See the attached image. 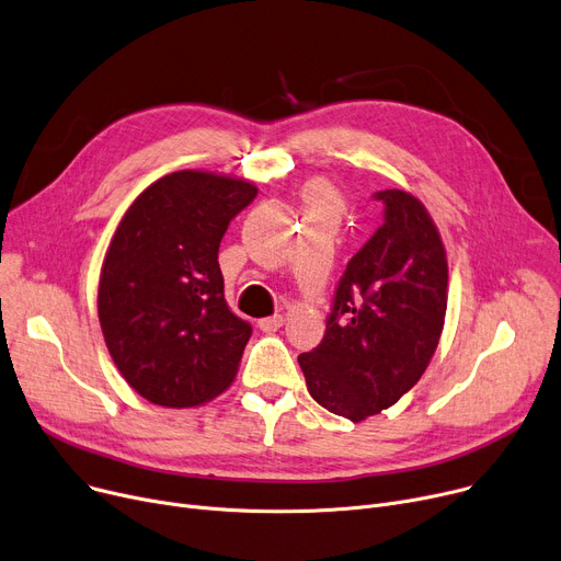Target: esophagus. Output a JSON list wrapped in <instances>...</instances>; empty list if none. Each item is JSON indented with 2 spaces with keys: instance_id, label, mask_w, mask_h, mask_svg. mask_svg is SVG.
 I'll return each instance as SVG.
<instances>
[{
  "instance_id": "1",
  "label": "esophagus",
  "mask_w": 561,
  "mask_h": 561,
  "mask_svg": "<svg viewBox=\"0 0 561 561\" xmlns=\"http://www.w3.org/2000/svg\"><path fill=\"white\" fill-rule=\"evenodd\" d=\"M256 324H259V329H261V331H268V333H271V331H277V329L284 324V318H282V316L261 318Z\"/></svg>"
}]
</instances>
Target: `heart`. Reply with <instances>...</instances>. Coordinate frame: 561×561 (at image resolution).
Returning a JSON list of instances; mask_svg holds the SVG:
<instances>
[{"mask_svg":"<svg viewBox=\"0 0 561 561\" xmlns=\"http://www.w3.org/2000/svg\"><path fill=\"white\" fill-rule=\"evenodd\" d=\"M305 205L307 209H329V211H339L341 209V198L335 194L333 186L322 180V178H313L305 184Z\"/></svg>","mask_w":561,"mask_h":561,"instance_id":"b5f03b06","label":"heart"}]
</instances>
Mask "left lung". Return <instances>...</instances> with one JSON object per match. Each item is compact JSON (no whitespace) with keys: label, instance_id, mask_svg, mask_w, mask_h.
<instances>
[{"label":"left lung","instance_id":"obj_1","mask_svg":"<svg viewBox=\"0 0 561 561\" xmlns=\"http://www.w3.org/2000/svg\"><path fill=\"white\" fill-rule=\"evenodd\" d=\"M383 226L352 256L322 343L297 356L311 397L363 422L397 403L428 367L444 329L449 266L422 201L375 194Z\"/></svg>","mask_w":561,"mask_h":561}]
</instances>
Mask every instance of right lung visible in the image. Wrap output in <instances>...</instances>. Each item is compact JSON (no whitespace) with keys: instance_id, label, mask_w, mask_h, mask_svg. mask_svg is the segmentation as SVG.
Segmentation results:
<instances>
[{"instance_id":"add662e5","label":"right lung","mask_w":561,"mask_h":561,"mask_svg":"<svg viewBox=\"0 0 561 561\" xmlns=\"http://www.w3.org/2000/svg\"><path fill=\"white\" fill-rule=\"evenodd\" d=\"M256 196L250 180L175 171L133 201L107 245L99 322L128 386L164 408L228 390L252 327L222 295L218 245Z\"/></svg>"}]
</instances>
